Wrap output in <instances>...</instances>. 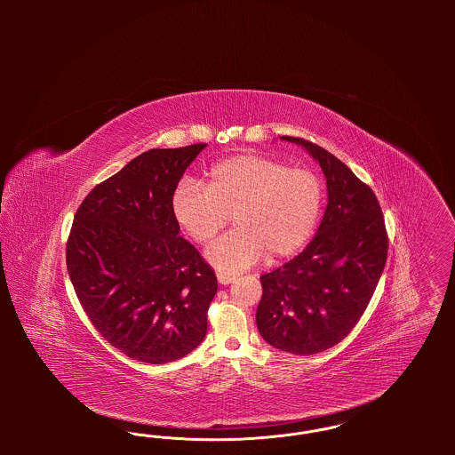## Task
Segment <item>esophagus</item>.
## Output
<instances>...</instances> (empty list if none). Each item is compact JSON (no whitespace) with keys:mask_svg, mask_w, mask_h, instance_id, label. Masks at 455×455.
Masks as SVG:
<instances>
[{"mask_svg":"<svg viewBox=\"0 0 455 455\" xmlns=\"http://www.w3.org/2000/svg\"><path fill=\"white\" fill-rule=\"evenodd\" d=\"M217 278L220 284H230V283L235 282V276L230 273H218Z\"/></svg>","mask_w":455,"mask_h":455,"instance_id":"obj_1","label":"esophagus"}]
</instances>
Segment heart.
I'll return each instance as SVG.
<instances>
[{
    "label": "heart",
    "mask_w": 455,
    "mask_h": 455,
    "mask_svg": "<svg viewBox=\"0 0 455 455\" xmlns=\"http://www.w3.org/2000/svg\"><path fill=\"white\" fill-rule=\"evenodd\" d=\"M323 203L324 188L312 171L237 155L212 165L204 188L180 182L172 215L197 243L210 242L232 217L235 230L212 243L206 259L223 273H237L264 256L280 259L297 252L314 234Z\"/></svg>",
    "instance_id": "b5f03b06"
}]
</instances>
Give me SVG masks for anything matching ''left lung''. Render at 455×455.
<instances>
[{"label": "left lung", "instance_id": "8db88e82", "mask_svg": "<svg viewBox=\"0 0 455 455\" xmlns=\"http://www.w3.org/2000/svg\"><path fill=\"white\" fill-rule=\"evenodd\" d=\"M327 184V208L295 259L262 275L256 323L271 347L314 355L338 345L363 315L387 260V234L373 191L332 153L302 138Z\"/></svg>", "mask_w": 455, "mask_h": 455}]
</instances>
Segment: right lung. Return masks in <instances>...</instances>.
Listing matches in <instances>:
<instances>
[{"instance_id":"add662e5","label":"right lung","mask_w":455,"mask_h":455,"mask_svg":"<svg viewBox=\"0 0 455 455\" xmlns=\"http://www.w3.org/2000/svg\"><path fill=\"white\" fill-rule=\"evenodd\" d=\"M206 147L138 155L88 193L68 238V275L88 319L143 363L179 360L206 336L217 276L172 215L173 191Z\"/></svg>"}]
</instances>
